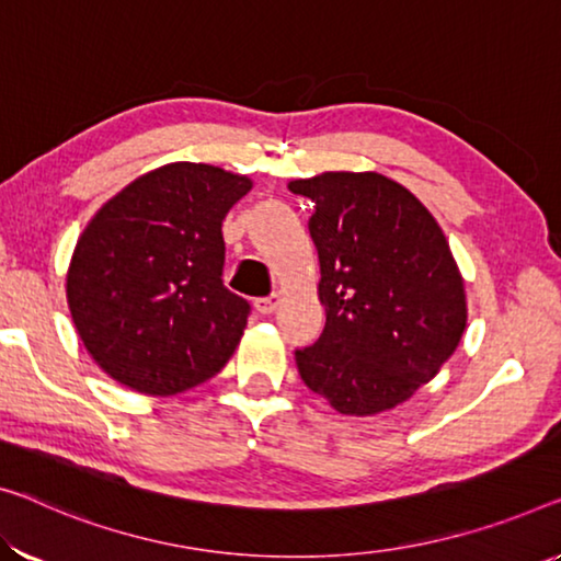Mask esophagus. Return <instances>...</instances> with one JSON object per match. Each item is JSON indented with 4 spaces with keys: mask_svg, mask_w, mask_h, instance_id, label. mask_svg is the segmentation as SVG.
<instances>
[{
    "mask_svg": "<svg viewBox=\"0 0 561 561\" xmlns=\"http://www.w3.org/2000/svg\"><path fill=\"white\" fill-rule=\"evenodd\" d=\"M278 304H280V296L278 293H273V296H265V298H255V310L261 316H271L275 308H278Z\"/></svg>",
    "mask_w": 561,
    "mask_h": 561,
    "instance_id": "1",
    "label": "esophagus"
}]
</instances>
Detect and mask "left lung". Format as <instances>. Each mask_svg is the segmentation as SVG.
Wrapping results in <instances>:
<instances>
[{
    "label": "left lung",
    "mask_w": 561,
    "mask_h": 561,
    "mask_svg": "<svg viewBox=\"0 0 561 561\" xmlns=\"http://www.w3.org/2000/svg\"><path fill=\"white\" fill-rule=\"evenodd\" d=\"M310 197L325 329L296 351L310 391L346 416L411 399L459 346L467 293L449 240L424 203L378 172H321L288 183Z\"/></svg>",
    "instance_id": "1"
}]
</instances>
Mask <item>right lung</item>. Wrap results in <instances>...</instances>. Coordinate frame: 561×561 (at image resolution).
<instances>
[{"label": "right lung", "mask_w": 561, "mask_h": 561, "mask_svg": "<svg viewBox=\"0 0 561 561\" xmlns=\"http://www.w3.org/2000/svg\"><path fill=\"white\" fill-rule=\"evenodd\" d=\"M253 183L170 162L94 213L67 271L84 348L127 389L172 396L208 381L245 331V298L222 286V220Z\"/></svg>", "instance_id": "right-lung-1"}]
</instances>
